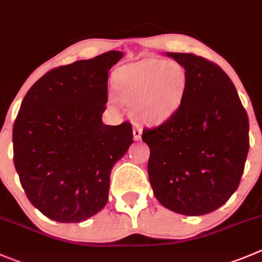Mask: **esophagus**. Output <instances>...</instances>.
Listing matches in <instances>:
<instances>
[{"mask_svg": "<svg viewBox=\"0 0 262 262\" xmlns=\"http://www.w3.org/2000/svg\"><path fill=\"white\" fill-rule=\"evenodd\" d=\"M141 135H143V129H141L140 126L134 127V140H140Z\"/></svg>", "mask_w": 262, "mask_h": 262, "instance_id": "1", "label": "esophagus"}]
</instances>
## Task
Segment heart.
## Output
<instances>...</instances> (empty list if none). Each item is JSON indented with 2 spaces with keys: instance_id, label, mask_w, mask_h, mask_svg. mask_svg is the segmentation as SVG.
Listing matches in <instances>:
<instances>
[{
  "instance_id": "1",
  "label": "heart",
  "mask_w": 262,
  "mask_h": 262,
  "mask_svg": "<svg viewBox=\"0 0 262 262\" xmlns=\"http://www.w3.org/2000/svg\"><path fill=\"white\" fill-rule=\"evenodd\" d=\"M114 87L138 121L161 126L171 121L183 105L188 74L176 63L146 59L119 69Z\"/></svg>"
}]
</instances>
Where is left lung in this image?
<instances>
[{
  "label": "left lung",
  "instance_id": "8db88e82",
  "mask_svg": "<svg viewBox=\"0 0 262 262\" xmlns=\"http://www.w3.org/2000/svg\"><path fill=\"white\" fill-rule=\"evenodd\" d=\"M166 55L185 69L188 87L171 121L143 131L149 181L163 207L206 215L238 189L250 148L248 117L220 67L193 54Z\"/></svg>",
  "mask_w": 262,
  "mask_h": 262
}]
</instances>
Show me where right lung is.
I'll list each match as a JSON object with an SVG mask.
<instances>
[{
    "instance_id": "1",
    "label": "right lung",
    "mask_w": 262,
    "mask_h": 262,
    "mask_svg": "<svg viewBox=\"0 0 262 262\" xmlns=\"http://www.w3.org/2000/svg\"><path fill=\"white\" fill-rule=\"evenodd\" d=\"M123 52L59 67L27 92L12 129L14 163L27 196L46 217L82 223L105 207L111 172L133 127L101 121L108 72Z\"/></svg>"
}]
</instances>
